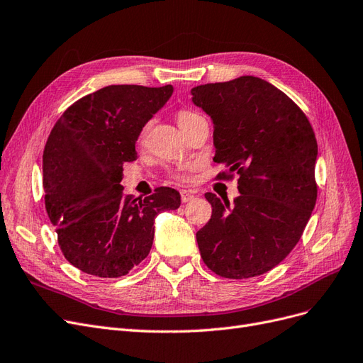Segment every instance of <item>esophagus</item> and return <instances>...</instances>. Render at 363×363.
Here are the masks:
<instances>
[{
	"mask_svg": "<svg viewBox=\"0 0 363 363\" xmlns=\"http://www.w3.org/2000/svg\"><path fill=\"white\" fill-rule=\"evenodd\" d=\"M193 199H194V196H193L190 191H185V190L181 191V200H182V203L190 202V200H193Z\"/></svg>",
	"mask_w": 363,
	"mask_h": 363,
	"instance_id": "esophagus-1",
	"label": "esophagus"
}]
</instances>
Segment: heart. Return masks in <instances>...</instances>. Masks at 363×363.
<instances>
[{
	"instance_id": "obj_1",
	"label": "heart",
	"mask_w": 363,
	"mask_h": 363,
	"mask_svg": "<svg viewBox=\"0 0 363 363\" xmlns=\"http://www.w3.org/2000/svg\"><path fill=\"white\" fill-rule=\"evenodd\" d=\"M197 118H200V115L196 113V112H191V111H179V112L177 113V121H178V124H179V127H181L182 131H184L186 127H190ZM147 131H150V123L145 124V125L142 127V130H140V133H139V142H143V139L146 138ZM169 177H170L173 181H178V182H186V181H190V173L186 172V170H172V172L169 173Z\"/></svg>"
}]
</instances>
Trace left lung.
I'll list each match as a JSON object with an SVG mask.
<instances>
[{"instance_id":"1","label":"left lung","mask_w":363,"mask_h":363,"mask_svg":"<svg viewBox=\"0 0 363 363\" xmlns=\"http://www.w3.org/2000/svg\"><path fill=\"white\" fill-rule=\"evenodd\" d=\"M193 103L212 118L217 179L239 174L230 206L212 193V216L197 233L205 264L223 278L274 269L296 247L317 200V140L301 107L269 82L240 76L199 85Z\"/></svg>"}]
</instances>
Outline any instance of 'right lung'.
<instances>
[{
	"label": "right lung",
	"instance_id": "add662e5",
	"mask_svg": "<svg viewBox=\"0 0 363 363\" xmlns=\"http://www.w3.org/2000/svg\"><path fill=\"white\" fill-rule=\"evenodd\" d=\"M172 92V85L104 86L53 125L43 151L45 206L64 257L79 271L127 275L151 251L155 217L179 208L181 196L169 186L140 200L119 184L124 163L138 157L142 127Z\"/></svg>",
	"mask_w": 363,
	"mask_h": 363
}]
</instances>
